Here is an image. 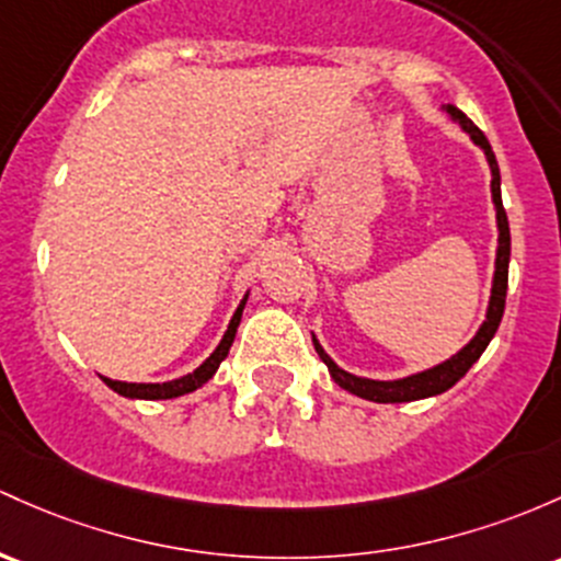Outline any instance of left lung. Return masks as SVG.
<instances>
[{"label":"left lung","instance_id":"1","mask_svg":"<svg viewBox=\"0 0 561 561\" xmlns=\"http://www.w3.org/2000/svg\"><path fill=\"white\" fill-rule=\"evenodd\" d=\"M450 122L460 127L479 149L484 151V159L490 164V191H492V205H495V224H497V250H495V271H492V287H490V304L488 311H484V322L479 324L477 335L466 343L458 354H453L450 359L439 362V365L428 367V370L404 375V378H393V380H373V378H362V375H354L343 367H337L332 362V356L322 348V343L317 341V335L311 332L313 348H317L319 359L328 365V370L332 375L341 389H346L354 393V397L370 399V402H380V404H397V402H415V399H426V397H436V393H445L447 389H453L466 373L471 370L473 362L484 354V348L490 346L492 335L497 332V324L503 319V309H506V287H508V257H511V233H508V218L506 210H503V199H501V170H497L495 153H492L488 138L484 133L479 130L477 125L463 114L460 108L455 106H445L442 108Z\"/></svg>","mask_w":561,"mask_h":561}]
</instances>
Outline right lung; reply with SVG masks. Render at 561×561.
<instances>
[{
    "label": "right lung",
    "mask_w": 561,
    "mask_h": 561,
    "mask_svg": "<svg viewBox=\"0 0 561 561\" xmlns=\"http://www.w3.org/2000/svg\"><path fill=\"white\" fill-rule=\"evenodd\" d=\"M248 295H250V290L244 293L242 300H239L237 311H233V317L229 322V330L224 332V337H220L218 346H215L213 354L207 356V359L202 362L194 373L181 375V378H175V380H164V383H125V380H111V378H103V383H106L108 389H114L119 397L149 399V402H157V399H175V397H183V393L202 389V386H205L207 380L218 373L220 362L229 356L233 337H237V328H239V322H242V311H244V304H248Z\"/></svg>",
    "instance_id": "obj_1"
}]
</instances>
